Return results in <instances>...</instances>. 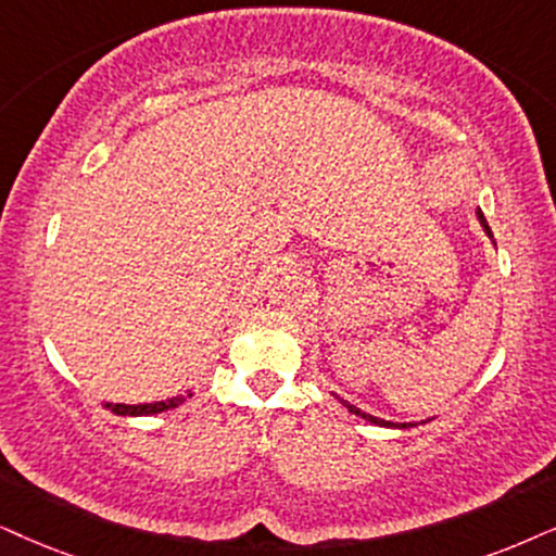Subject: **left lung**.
Returning a JSON list of instances; mask_svg holds the SVG:
<instances>
[{"instance_id":"1","label":"left lung","mask_w":556,"mask_h":556,"mask_svg":"<svg viewBox=\"0 0 556 556\" xmlns=\"http://www.w3.org/2000/svg\"><path fill=\"white\" fill-rule=\"evenodd\" d=\"M477 217H480V223H482L484 233H488L490 238H493V233H490V226H488V220H484V215L480 213V210H477ZM336 397H339V395H336ZM339 400H341V397H339ZM341 403L349 407V413H354V416H359V418H364V420H369V424H375V426H384V428H410V426H416V424H390V420H382V418H377V416H369V413L359 410V407H356V405H351V403H346V400H341Z\"/></svg>"}]
</instances>
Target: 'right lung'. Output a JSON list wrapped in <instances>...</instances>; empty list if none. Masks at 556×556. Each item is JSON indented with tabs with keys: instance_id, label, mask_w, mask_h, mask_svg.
Instances as JSON below:
<instances>
[{
	"instance_id": "obj_1",
	"label": "right lung",
	"mask_w": 556,
	"mask_h": 556,
	"mask_svg": "<svg viewBox=\"0 0 556 556\" xmlns=\"http://www.w3.org/2000/svg\"><path fill=\"white\" fill-rule=\"evenodd\" d=\"M187 397H192V390H187V395H177V397H168L161 400V403H143V405H125V403H104L108 410L115 413V416H156V413L172 410L185 403Z\"/></svg>"
}]
</instances>
